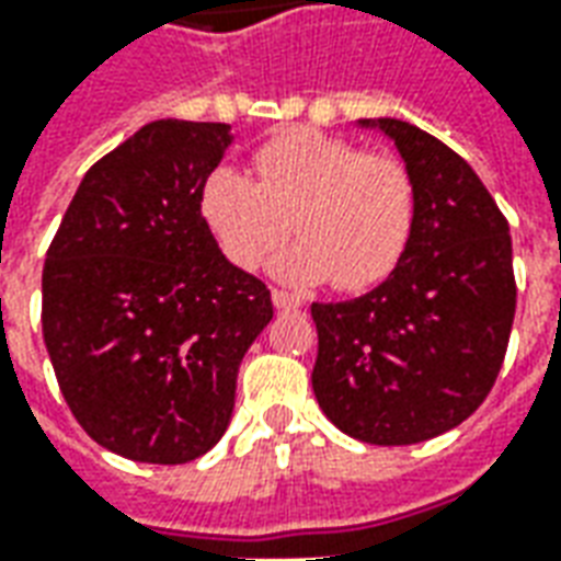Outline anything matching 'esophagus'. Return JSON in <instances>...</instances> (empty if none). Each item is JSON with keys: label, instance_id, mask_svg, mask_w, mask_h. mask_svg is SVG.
<instances>
[{"label": "esophagus", "instance_id": "34e87169", "mask_svg": "<svg viewBox=\"0 0 561 561\" xmlns=\"http://www.w3.org/2000/svg\"><path fill=\"white\" fill-rule=\"evenodd\" d=\"M273 306L276 309H282V312H291V309H300L304 306V300L297 297V294H288V291H282V288H273Z\"/></svg>", "mask_w": 561, "mask_h": 561}]
</instances>
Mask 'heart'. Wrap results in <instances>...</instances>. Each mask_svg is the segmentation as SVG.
Listing matches in <instances>:
<instances>
[{
	"label": "heart",
	"mask_w": 561,
	"mask_h": 561,
	"mask_svg": "<svg viewBox=\"0 0 561 561\" xmlns=\"http://www.w3.org/2000/svg\"><path fill=\"white\" fill-rule=\"evenodd\" d=\"M252 168L257 180L219 164L201 185V216L237 267H257L294 228L300 240L273 261L282 282L366 291L397 270L417 219L405 161L291 128L261 144Z\"/></svg>",
	"instance_id": "obj_1"
}]
</instances>
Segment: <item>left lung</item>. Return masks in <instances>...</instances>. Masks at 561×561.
<instances>
[{"label": "left lung", "instance_id": "8db88e82", "mask_svg": "<svg viewBox=\"0 0 561 561\" xmlns=\"http://www.w3.org/2000/svg\"><path fill=\"white\" fill-rule=\"evenodd\" d=\"M388 135L417 188L405 255L378 288L312 304L321 412L369 445H417L454 430L493 390L517 309L511 233L469 161L402 119Z\"/></svg>", "mask_w": 561, "mask_h": 561}]
</instances>
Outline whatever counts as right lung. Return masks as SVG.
I'll use <instances>...</instances> for the list:
<instances>
[{"label": "right lung", "mask_w": 561, "mask_h": 561, "mask_svg": "<svg viewBox=\"0 0 561 561\" xmlns=\"http://www.w3.org/2000/svg\"><path fill=\"white\" fill-rule=\"evenodd\" d=\"M225 123L156 119L92 164L42 273V330L68 409L135 462L207 454L237 369L273 318L267 285L233 267L201 216Z\"/></svg>", "instance_id": "1"}]
</instances>
